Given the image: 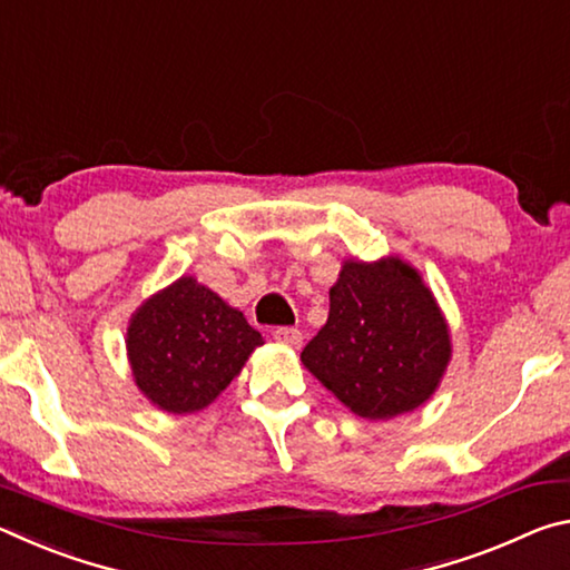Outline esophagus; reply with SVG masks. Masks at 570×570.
<instances>
[{
	"label": "esophagus",
	"mask_w": 570,
	"mask_h": 570,
	"mask_svg": "<svg viewBox=\"0 0 570 570\" xmlns=\"http://www.w3.org/2000/svg\"><path fill=\"white\" fill-rule=\"evenodd\" d=\"M274 340L278 344H284V346H292V350H298V346H302V342H304V334L294 330V326H276Z\"/></svg>",
	"instance_id": "obj_1"
}]
</instances>
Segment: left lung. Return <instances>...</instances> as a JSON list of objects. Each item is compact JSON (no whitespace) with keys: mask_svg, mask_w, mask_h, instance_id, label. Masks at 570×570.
I'll return each instance as SVG.
<instances>
[{"mask_svg":"<svg viewBox=\"0 0 570 570\" xmlns=\"http://www.w3.org/2000/svg\"><path fill=\"white\" fill-rule=\"evenodd\" d=\"M450 330L417 268L397 256L344 262L330 288V320L302 362L344 407L366 420L417 410L440 387Z\"/></svg>","mask_w":570,"mask_h":570,"instance_id":"1","label":"left lung"}]
</instances>
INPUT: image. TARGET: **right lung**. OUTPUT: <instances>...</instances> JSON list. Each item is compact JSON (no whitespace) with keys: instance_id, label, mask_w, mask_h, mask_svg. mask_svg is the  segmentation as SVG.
Listing matches in <instances>:
<instances>
[{"instance_id":"obj_1","label":"right lung","mask_w":570,"mask_h":570,"mask_svg":"<svg viewBox=\"0 0 570 570\" xmlns=\"http://www.w3.org/2000/svg\"><path fill=\"white\" fill-rule=\"evenodd\" d=\"M135 384L163 412L188 414L224 392L264 336L193 276L153 294L128 324Z\"/></svg>"}]
</instances>
